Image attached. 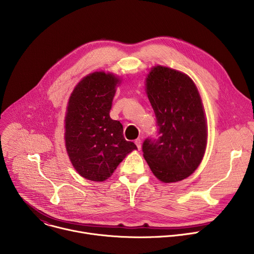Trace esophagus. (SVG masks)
I'll list each match as a JSON object with an SVG mask.
<instances>
[{"mask_svg":"<svg viewBox=\"0 0 254 254\" xmlns=\"http://www.w3.org/2000/svg\"><path fill=\"white\" fill-rule=\"evenodd\" d=\"M134 143H135V146H136L137 150H140V149H141V141H140L139 138H136V139L134 140Z\"/></svg>","mask_w":254,"mask_h":254,"instance_id":"1","label":"esophagus"}]
</instances>
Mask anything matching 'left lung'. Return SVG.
I'll return each mask as SVG.
<instances>
[{"label": "left lung", "mask_w": 254, "mask_h": 254, "mask_svg": "<svg viewBox=\"0 0 254 254\" xmlns=\"http://www.w3.org/2000/svg\"><path fill=\"white\" fill-rule=\"evenodd\" d=\"M146 85L158 127L156 138L142 142L143 158L162 182H178L189 177L204 156L207 127L202 100L190 77L168 67H154Z\"/></svg>", "instance_id": "left-lung-1"}]
</instances>
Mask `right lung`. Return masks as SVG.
Returning a JSON list of instances; mask_svg holds the SVG:
<instances>
[{
	"label": "right lung",
	"instance_id": "obj_1",
	"mask_svg": "<svg viewBox=\"0 0 254 254\" xmlns=\"http://www.w3.org/2000/svg\"><path fill=\"white\" fill-rule=\"evenodd\" d=\"M119 79L104 72L84 77L68 101L65 142L70 161L79 175L102 182L110 178L136 146L124 137L123 126L110 117Z\"/></svg>",
	"mask_w": 254,
	"mask_h": 254
}]
</instances>
